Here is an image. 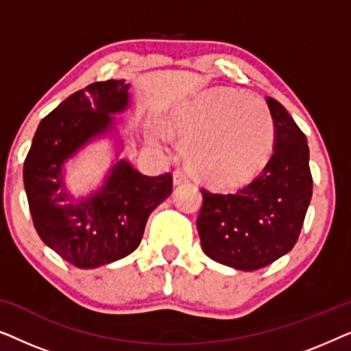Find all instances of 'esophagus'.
I'll use <instances>...</instances> for the list:
<instances>
[{
    "label": "esophagus",
    "mask_w": 351,
    "mask_h": 351,
    "mask_svg": "<svg viewBox=\"0 0 351 351\" xmlns=\"http://www.w3.org/2000/svg\"><path fill=\"white\" fill-rule=\"evenodd\" d=\"M185 182H189V174H186V172L182 171V169L174 171V185L185 184Z\"/></svg>",
    "instance_id": "34e87169"
}]
</instances>
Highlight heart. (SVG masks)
Returning a JSON list of instances; mask_svg holds the SVG:
<instances>
[{
  "label": "heart",
  "mask_w": 351,
  "mask_h": 351,
  "mask_svg": "<svg viewBox=\"0 0 351 351\" xmlns=\"http://www.w3.org/2000/svg\"><path fill=\"white\" fill-rule=\"evenodd\" d=\"M189 142L191 169L215 184H238L265 166L276 129L262 100L243 90L220 89L201 95L174 123Z\"/></svg>",
  "instance_id": "b5f03b06"
}]
</instances>
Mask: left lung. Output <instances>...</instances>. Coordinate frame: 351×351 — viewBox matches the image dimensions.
<instances>
[{
  "mask_svg": "<svg viewBox=\"0 0 351 351\" xmlns=\"http://www.w3.org/2000/svg\"><path fill=\"white\" fill-rule=\"evenodd\" d=\"M267 104L276 129L271 158L238 191L201 189L196 220L206 256L243 271L270 265L294 247L313 191L305 134L278 100Z\"/></svg>",
  "mask_w": 351,
  "mask_h": 351,
  "instance_id": "left-lung-1",
  "label": "left lung"
}]
</instances>
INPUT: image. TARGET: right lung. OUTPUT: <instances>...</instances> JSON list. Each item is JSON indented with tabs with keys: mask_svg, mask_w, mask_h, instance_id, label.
I'll return each instance as SVG.
<instances>
[{
	"mask_svg": "<svg viewBox=\"0 0 351 351\" xmlns=\"http://www.w3.org/2000/svg\"><path fill=\"white\" fill-rule=\"evenodd\" d=\"M124 80L99 81L71 94L41 119L23 162V185L40 238L64 261L95 268L136 251L152 210L172 191V176L150 177L118 161L97 193L73 204L64 162L113 124L129 104Z\"/></svg>",
	"mask_w": 351,
	"mask_h": 351,
	"instance_id": "right-lung-1",
	"label": "right lung"
}]
</instances>
